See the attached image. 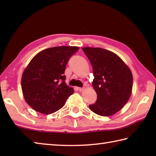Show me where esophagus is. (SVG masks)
Here are the masks:
<instances>
[{"instance_id": "esophagus-1", "label": "esophagus", "mask_w": 156, "mask_h": 156, "mask_svg": "<svg viewBox=\"0 0 156 156\" xmlns=\"http://www.w3.org/2000/svg\"><path fill=\"white\" fill-rule=\"evenodd\" d=\"M84 87H77V89L79 91H83L84 90Z\"/></svg>"}]
</instances>
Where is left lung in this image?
<instances>
[{
    "label": "left lung",
    "instance_id": "1",
    "mask_svg": "<svg viewBox=\"0 0 156 156\" xmlns=\"http://www.w3.org/2000/svg\"><path fill=\"white\" fill-rule=\"evenodd\" d=\"M93 68L92 85L97 100L89 109L98 115H113L124 107L131 96L133 76L127 66L114 53L102 48L83 47Z\"/></svg>",
    "mask_w": 156,
    "mask_h": 156
}]
</instances>
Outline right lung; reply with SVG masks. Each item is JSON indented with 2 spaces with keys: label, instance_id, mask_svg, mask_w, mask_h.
<instances>
[{
  "label": "right lung",
  "instance_id": "1",
  "mask_svg": "<svg viewBox=\"0 0 156 156\" xmlns=\"http://www.w3.org/2000/svg\"><path fill=\"white\" fill-rule=\"evenodd\" d=\"M78 47H55L34 56L23 73L21 87L25 101L38 112L51 114L64 106L73 89L65 83V70Z\"/></svg>",
  "mask_w": 156,
  "mask_h": 156
}]
</instances>
